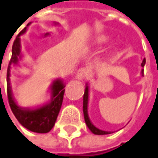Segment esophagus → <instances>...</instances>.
<instances>
[{"label":"esophagus","mask_w":158,"mask_h":158,"mask_svg":"<svg viewBox=\"0 0 158 158\" xmlns=\"http://www.w3.org/2000/svg\"><path fill=\"white\" fill-rule=\"evenodd\" d=\"M87 76H88V70H87L86 68H84V67H82V68H80V69L78 70L77 75H76V78H77L78 80L83 81V80H84V79L87 77Z\"/></svg>","instance_id":"obj_1"}]
</instances>
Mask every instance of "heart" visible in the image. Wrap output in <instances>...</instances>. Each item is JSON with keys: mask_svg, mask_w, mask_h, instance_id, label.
I'll use <instances>...</instances> for the list:
<instances>
[{"mask_svg": "<svg viewBox=\"0 0 158 158\" xmlns=\"http://www.w3.org/2000/svg\"><path fill=\"white\" fill-rule=\"evenodd\" d=\"M108 41H109V36L106 35H99L92 40V44L93 45H100V44H106Z\"/></svg>", "mask_w": 158, "mask_h": 158, "instance_id": "1", "label": "heart"}]
</instances>
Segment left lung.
<instances>
[{"instance_id": "left-lung-1", "label": "left lung", "mask_w": 158, "mask_h": 158, "mask_svg": "<svg viewBox=\"0 0 158 158\" xmlns=\"http://www.w3.org/2000/svg\"><path fill=\"white\" fill-rule=\"evenodd\" d=\"M145 63H146V59H144L142 60V63H141V67H144L145 66ZM141 75L143 76V69L141 70ZM88 101H89V86L88 84H86V87H85V91H84V94H83V115H84V120H85V123L87 124L88 128L91 130V131L94 134H97V135H105V134H110L111 131H102L97 128L96 126L93 125V123L91 122L90 118H89V114H88Z\"/></svg>"}]
</instances>
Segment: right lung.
Returning a JSON list of instances; mask_svg holds the SVG:
<instances>
[{
    "instance_id": "add662e5",
    "label": "right lung",
    "mask_w": 158,
    "mask_h": 158,
    "mask_svg": "<svg viewBox=\"0 0 158 158\" xmlns=\"http://www.w3.org/2000/svg\"><path fill=\"white\" fill-rule=\"evenodd\" d=\"M31 23H28L27 27H25L21 32L12 46V56L9 63L7 70V94L9 104L11 108L12 113L16 116L18 121L27 130L38 132V133H47L52 130L57 120L59 110L63 102L64 92H65V83L60 79H56L51 85V100L43 106L35 108L21 107L19 106L12 95V89L10 85V69L11 66H17L19 64L21 59V44L19 36L24 35L27 32L28 26ZM56 25V23H55Z\"/></svg>"
}]
</instances>
